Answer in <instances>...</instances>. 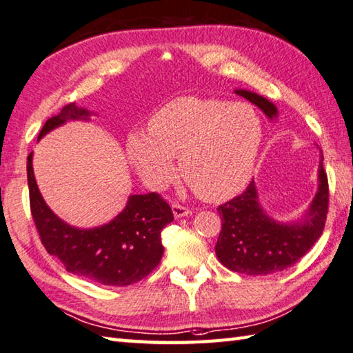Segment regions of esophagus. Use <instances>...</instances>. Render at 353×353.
I'll list each match as a JSON object with an SVG mask.
<instances>
[{
    "mask_svg": "<svg viewBox=\"0 0 353 353\" xmlns=\"http://www.w3.org/2000/svg\"><path fill=\"white\" fill-rule=\"evenodd\" d=\"M172 211H173V215H175L176 219H181V217H186V215L190 214V209L180 205V203H173L172 205Z\"/></svg>",
    "mask_w": 353,
    "mask_h": 353,
    "instance_id": "obj_1",
    "label": "esophagus"
}]
</instances>
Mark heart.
<instances>
[{"mask_svg": "<svg viewBox=\"0 0 353 353\" xmlns=\"http://www.w3.org/2000/svg\"><path fill=\"white\" fill-rule=\"evenodd\" d=\"M148 133L127 136V154L148 186L161 188L180 172L201 199L220 201L251 180L263 142V122L252 105L223 99L178 97L154 111Z\"/></svg>", "mask_w": 353, "mask_h": 353, "instance_id": "b5f03b06", "label": "heart"}]
</instances>
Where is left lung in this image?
Wrapping results in <instances>:
<instances>
[{"label": "left lung", "instance_id": "8db88e82", "mask_svg": "<svg viewBox=\"0 0 353 353\" xmlns=\"http://www.w3.org/2000/svg\"><path fill=\"white\" fill-rule=\"evenodd\" d=\"M239 96L257 105L270 119L277 108L268 99L246 90H236ZM319 161V186L304 217L293 223H281L263 211L259 203L254 181L243 194L217 208L221 231L215 245V254L228 270L250 276L279 273L292 267L316 243L323 234L329 212V181Z\"/></svg>", "mask_w": 353, "mask_h": 353}]
</instances>
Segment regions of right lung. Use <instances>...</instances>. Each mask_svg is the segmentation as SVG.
Masks as SVG:
<instances>
[{
	"label": "right lung",
	"mask_w": 353,
	"mask_h": 353,
	"mask_svg": "<svg viewBox=\"0 0 353 353\" xmlns=\"http://www.w3.org/2000/svg\"><path fill=\"white\" fill-rule=\"evenodd\" d=\"M90 111L68 103L48 119L39 139L68 121H90ZM30 214L43 246L65 265L68 273L101 285L127 287L158 267L163 257L161 231L173 220L170 206L157 192L130 195L127 206L110 223L79 230L60 220L37 186L32 153L28 157Z\"/></svg>",
	"instance_id": "right-lung-1"
}]
</instances>
